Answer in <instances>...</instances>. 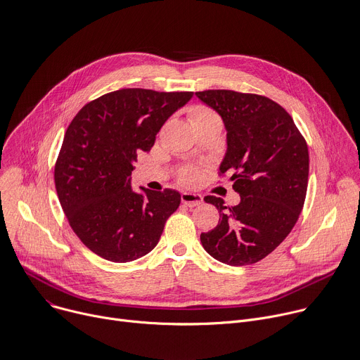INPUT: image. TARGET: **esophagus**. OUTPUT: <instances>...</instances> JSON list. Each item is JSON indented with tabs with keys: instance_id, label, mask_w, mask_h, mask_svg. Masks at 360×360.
<instances>
[{
	"instance_id": "34e87169",
	"label": "esophagus",
	"mask_w": 360,
	"mask_h": 360,
	"mask_svg": "<svg viewBox=\"0 0 360 360\" xmlns=\"http://www.w3.org/2000/svg\"><path fill=\"white\" fill-rule=\"evenodd\" d=\"M181 200H182V202L185 204V205H188V207H198V205H201L202 204V197L200 193H192V192H182V195H181Z\"/></svg>"
}]
</instances>
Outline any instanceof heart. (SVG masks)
<instances>
[{
    "mask_svg": "<svg viewBox=\"0 0 360 360\" xmlns=\"http://www.w3.org/2000/svg\"><path fill=\"white\" fill-rule=\"evenodd\" d=\"M205 120H218L219 122V117L211 109L204 108V106H195L191 110L192 124L198 123V122H205ZM198 178H200V174L197 169H186L182 172V181L185 184H195L198 181Z\"/></svg>",
    "mask_w": 360,
    "mask_h": 360,
    "instance_id": "heart-1",
    "label": "heart"
}]
</instances>
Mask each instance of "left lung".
Here are the masks:
<instances>
[{"label": "left lung", "instance_id": "8db88e82", "mask_svg": "<svg viewBox=\"0 0 360 360\" xmlns=\"http://www.w3.org/2000/svg\"><path fill=\"white\" fill-rule=\"evenodd\" d=\"M226 130L219 172H228L238 205L207 195L218 225L201 234L205 251L224 264H254L274 251L303 210L309 182V149L291 116L269 97L234 90L197 91Z\"/></svg>", "mask_w": 360, "mask_h": 360}]
</instances>
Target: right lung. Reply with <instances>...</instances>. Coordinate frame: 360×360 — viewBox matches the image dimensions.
<instances>
[{
    "mask_svg": "<svg viewBox=\"0 0 360 360\" xmlns=\"http://www.w3.org/2000/svg\"><path fill=\"white\" fill-rule=\"evenodd\" d=\"M192 94L120 89L83 106L69 124L54 168L56 191L73 231L94 254L129 263L159 243L181 193L134 191V162Z\"/></svg>",
    "mask_w": 360,
    "mask_h": 360,
    "instance_id": "1",
    "label": "right lung"
}]
</instances>
